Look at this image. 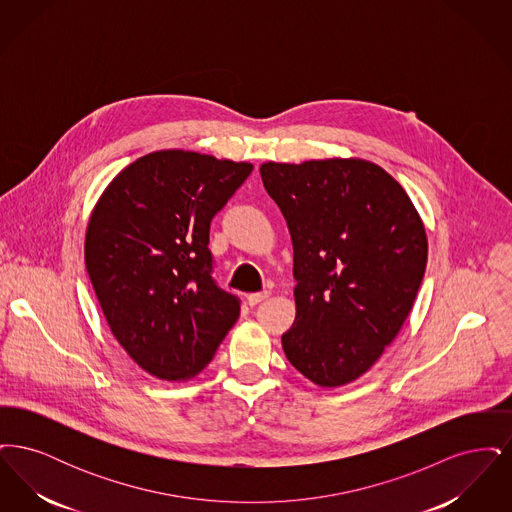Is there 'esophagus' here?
Wrapping results in <instances>:
<instances>
[{
  "mask_svg": "<svg viewBox=\"0 0 512 512\" xmlns=\"http://www.w3.org/2000/svg\"><path fill=\"white\" fill-rule=\"evenodd\" d=\"M268 295H270L268 292L249 293V295H247V305H249V307H255V305H259L261 301H265Z\"/></svg>",
  "mask_w": 512,
  "mask_h": 512,
  "instance_id": "esophagus-1",
  "label": "esophagus"
}]
</instances>
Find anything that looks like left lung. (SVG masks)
Returning <instances> with one entry per match:
<instances>
[{
  "mask_svg": "<svg viewBox=\"0 0 512 512\" xmlns=\"http://www.w3.org/2000/svg\"><path fill=\"white\" fill-rule=\"evenodd\" d=\"M293 244L295 320L282 347L320 388L363 376L420 288L428 238L403 186L365 159L261 165Z\"/></svg>",
  "mask_w": 512,
  "mask_h": 512,
  "instance_id": "8db88e82",
  "label": "left lung"
}]
</instances>
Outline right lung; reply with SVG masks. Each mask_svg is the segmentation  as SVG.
<instances>
[{
  "label": "right lung",
  "instance_id": "1",
  "mask_svg": "<svg viewBox=\"0 0 512 512\" xmlns=\"http://www.w3.org/2000/svg\"><path fill=\"white\" fill-rule=\"evenodd\" d=\"M251 171V163L161 149L99 195L86 270L115 340L155 378H194L240 317V301L211 278L207 245L211 220Z\"/></svg>",
  "mask_w": 512,
  "mask_h": 512
}]
</instances>
